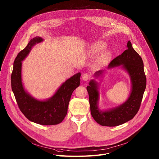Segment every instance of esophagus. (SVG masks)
<instances>
[{"label": "esophagus", "mask_w": 159, "mask_h": 159, "mask_svg": "<svg viewBox=\"0 0 159 159\" xmlns=\"http://www.w3.org/2000/svg\"><path fill=\"white\" fill-rule=\"evenodd\" d=\"M89 74H87V73H84L82 74V80H84V81H87L89 80Z\"/></svg>", "instance_id": "obj_1"}]
</instances>
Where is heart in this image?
<instances>
[{"label":"heart","mask_w":159,"mask_h":159,"mask_svg":"<svg viewBox=\"0 0 159 159\" xmlns=\"http://www.w3.org/2000/svg\"><path fill=\"white\" fill-rule=\"evenodd\" d=\"M105 45L101 41L96 42L93 43L91 46H90L88 50V53L90 56L94 57L100 53L104 48ZM107 54L105 52L102 53L98 57L97 60V63L98 64H102L107 60Z\"/></svg>","instance_id":"obj_1"}]
</instances>
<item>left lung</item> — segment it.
Segmentation results:
<instances>
[{
  "mask_svg": "<svg viewBox=\"0 0 159 159\" xmlns=\"http://www.w3.org/2000/svg\"><path fill=\"white\" fill-rule=\"evenodd\" d=\"M126 47L127 50L112 60L107 67V69H110L121 66L129 77L131 92L125 102L115 107L101 110L98 106L99 83L93 79L87 87L91 115L94 120L102 126H116L122 125L133 119L140 109L147 84L143 62L141 57L133 49L130 41H128ZM104 72V70L97 71L94 77L96 79L101 77Z\"/></svg>",
  "mask_w": 159,
  "mask_h": 159,
  "instance_id": "left-lung-1",
  "label": "left lung"
}]
</instances>
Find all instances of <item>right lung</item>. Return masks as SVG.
I'll return each instance as SVG.
<instances>
[{"label": "right lung", "mask_w": 159, "mask_h": 159, "mask_svg": "<svg viewBox=\"0 0 159 159\" xmlns=\"http://www.w3.org/2000/svg\"><path fill=\"white\" fill-rule=\"evenodd\" d=\"M44 39L36 36L30 40L14 61L11 75V87L17 105L23 115L31 121L41 125L60 123L66 115L68 106L74 90L80 85V72L65 81L50 98L39 100L25 90L22 81V61L29 55L35 44Z\"/></svg>", "instance_id": "right-lung-1"}]
</instances>
